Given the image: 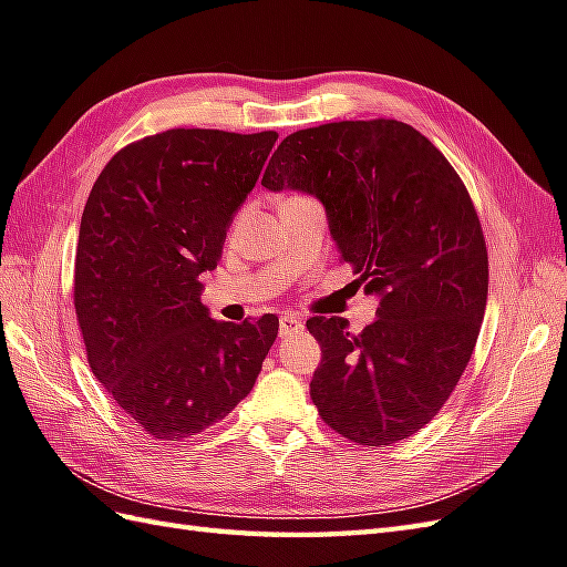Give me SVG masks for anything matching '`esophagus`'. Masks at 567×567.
Masks as SVG:
<instances>
[{"label": "esophagus", "mask_w": 567, "mask_h": 567, "mask_svg": "<svg viewBox=\"0 0 567 567\" xmlns=\"http://www.w3.org/2000/svg\"><path fill=\"white\" fill-rule=\"evenodd\" d=\"M301 328H303V321L299 316H295V313L280 316V338L292 336V332H299Z\"/></svg>", "instance_id": "1"}]
</instances>
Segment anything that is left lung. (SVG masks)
I'll list each match as a JSON object with an SVG mask.
<instances>
[{"label":"left lung","mask_w":567,"mask_h":567,"mask_svg":"<svg viewBox=\"0 0 567 567\" xmlns=\"http://www.w3.org/2000/svg\"><path fill=\"white\" fill-rule=\"evenodd\" d=\"M268 192L323 203L330 237L375 321H307L321 342L311 400L323 422L383 447L426 426L474 352L488 295V256L472 198L435 145L398 120L332 122L289 134L264 174Z\"/></svg>","instance_id":"left-lung-1"}]
</instances>
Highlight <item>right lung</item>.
Listing matches in <instances>:
<instances>
[{
  "instance_id": "right-lung-1",
  "label": "right lung",
  "mask_w": 567,
  "mask_h": 567,
  "mask_svg": "<svg viewBox=\"0 0 567 567\" xmlns=\"http://www.w3.org/2000/svg\"><path fill=\"white\" fill-rule=\"evenodd\" d=\"M278 134L169 128L114 155L83 208L74 303L110 398L157 441H184L251 393L278 316L213 321L200 275Z\"/></svg>"
}]
</instances>
